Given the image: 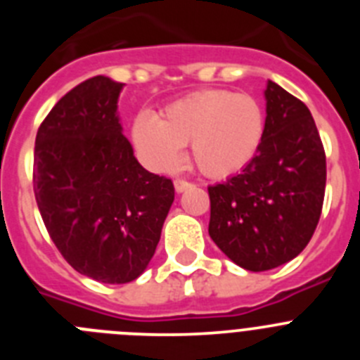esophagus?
<instances>
[{"label":"esophagus","mask_w":360,"mask_h":360,"mask_svg":"<svg viewBox=\"0 0 360 360\" xmlns=\"http://www.w3.org/2000/svg\"><path fill=\"white\" fill-rule=\"evenodd\" d=\"M195 184L193 182H187V180H182V178H176L174 180V189H176V193H184L186 189H189V187H193Z\"/></svg>","instance_id":"obj_1"}]
</instances>
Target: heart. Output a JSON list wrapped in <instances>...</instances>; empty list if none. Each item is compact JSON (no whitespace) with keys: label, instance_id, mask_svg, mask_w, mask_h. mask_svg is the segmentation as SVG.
I'll return each mask as SVG.
<instances>
[{"label":"heart","instance_id":"heart-1","mask_svg":"<svg viewBox=\"0 0 360 360\" xmlns=\"http://www.w3.org/2000/svg\"><path fill=\"white\" fill-rule=\"evenodd\" d=\"M131 135L153 167L171 169L182 146H191V162L200 173L225 178L256 157L265 136V111L252 95L198 90L167 104L160 119L139 113Z\"/></svg>","mask_w":360,"mask_h":360}]
</instances>
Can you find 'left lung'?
<instances>
[{
	"label": "left lung",
	"instance_id": "8db88e82",
	"mask_svg": "<svg viewBox=\"0 0 360 360\" xmlns=\"http://www.w3.org/2000/svg\"><path fill=\"white\" fill-rule=\"evenodd\" d=\"M265 136L240 174L209 186V236L241 269L290 262L323 211L326 155L307 104L269 81Z\"/></svg>",
	"mask_w": 360,
	"mask_h": 360
}]
</instances>
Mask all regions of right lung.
Segmentation results:
<instances>
[{"label": "right lung", "instance_id": "obj_1", "mask_svg": "<svg viewBox=\"0 0 360 360\" xmlns=\"http://www.w3.org/2000/svg\"><path fill=\"white\" fill-rule=\"evenodd\" d=\"M120 90L97 75L59 98L37 129L32 173L57 250L77 272L110 285L144 272L174 200L171 178L146 171L122 135Z\"/></svg>", "mask_w": 360, "mask_h": 360}]
</instances>
